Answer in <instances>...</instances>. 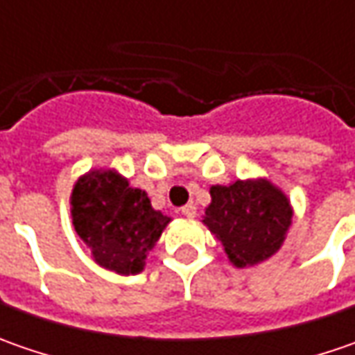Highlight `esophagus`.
Segmentation results:
<instances>
[{
  "label": "esophagus",
  "mask_w": 355,
  "mask_h": 355,
  "mask_svg": "<svg viewBox=\"0 0 355 355\" xmlns=\"http://www.w3.org/2000/svg\"><path fill=\"white\" fill-rule=\"evenodd\" d=\"M196 213H198L196 203H187V205L182 207V215H185V217H196Z\"/></svg>",
  "instance_id": "1"
}]
</instances>
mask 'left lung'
<instances>
[{"instance_id": "1", "label": "left lung", "mask_w": 355, "mask_h": 355, "mask_svg": "<svg viewBox=\"0 0 355 355\" xmlns=\"http://www.w3.org/2000/svg\"><path fill=\"white\" fill-rule=\"evenodd\" d=\"M203 223L223 243L235 266H252L279 251L293 221V207L279 187L266 180H237L213 185Z\"/></svg>"}]
</instances>
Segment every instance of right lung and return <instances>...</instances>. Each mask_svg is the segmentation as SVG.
Here are the masks:
<instances>
[{
	"label": "right lung",
	"instance_id": "add662e5",
	"mask_svg": "<svg viewBox=\"0 0 355 355\" xmlns=\"http://www.w3.org/2000/svg\"><path fill=\"white\" fill-rule=\"evenodd\" d=\"M71 215L92 259L118 275H136L170 217L156 211L146 191L114 170L90 171L75 184Z\"/></svg>",
	"mask_w": 355,
	"mask_h": 355
}]
</instances>
